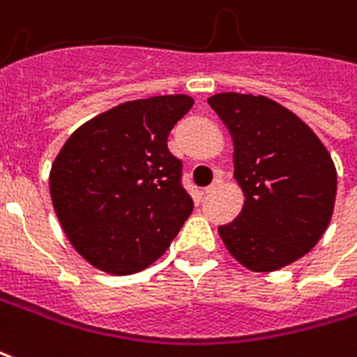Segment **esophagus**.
Segmentation results:
<instances>
[{
	"instance_id": "obj_1",
	"label": "esophagus",
	"mask_w": 357,
	"mask_h": 357,
	"mask_svg": "<svg viewBox=\"0 0 357 357\" xmlns=\"http://www.w3.org/2000/svg\"><path fill=\"white\" fill-rule=\"evenodd\" d=\"M219 185H221V178H215V179H213V183H212V185L204 187V189H202V192H204V195H210V192L215 191V189H218Z\"/></svg>"
}]
</instances>
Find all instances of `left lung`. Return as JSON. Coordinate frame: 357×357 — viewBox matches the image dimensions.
Returning <instances> with one entry per match:
<instances>
[{
	"label": "left lung",
	"instance_id": "left-lung-1",
	"mask_svg": "<svg viewBox=\"0 0 357 357\" xmlns=\"http://www.w3.org/2000/svg\"><path fill=\"white\" fill-rule=\"evenodd\" d=\"M208 104L232 139V178L244 192L238 218L218 229L234 259L273 273L318 244L333 215L337 170L326 145L266 96L219 92Z\"/></svg>",
	"mask_w": 357,
	"mask_h": 357
}]
</instances>
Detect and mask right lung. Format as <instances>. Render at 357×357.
Listing matches in <instances>:
<instances>
[{
    "mask_svg": "<svg viewBox=\"0 0 357 357\" xmlns=\"http://www.w3.org/2000/svg\"><path fill=\"white\" fill-rule=\"evenodd\" d=\"M187 94L119 104L66 139L49 174L54 212L75 252L107 274H134L168 250L192 212L168 134Z\"/></svg>",
    "mask_w": 357,
    "mask_h": 357,
    "instance_id": "right-lung-1",
    "label": "right lung"
}]
</instances>
